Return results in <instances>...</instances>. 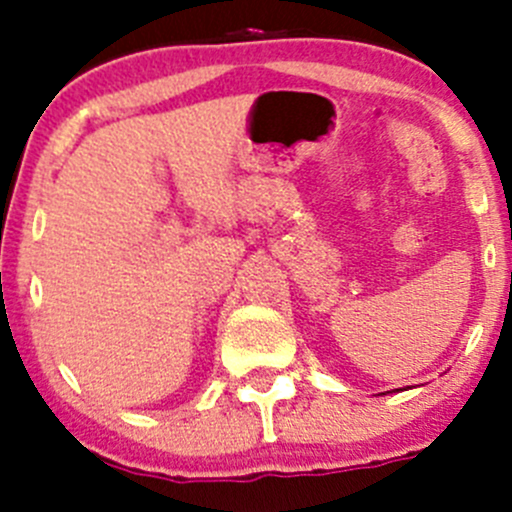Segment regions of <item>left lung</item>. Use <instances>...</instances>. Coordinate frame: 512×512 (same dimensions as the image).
Here are the masks:
<instances>
[{
    "label": "left lung",
    "instance_id": "obj_1",
    "mask_svg": "<svg viewBox=\"0 0 512 512\" xmlns=\"http://www.w3.org/2000/svg\"><path fill=\"white\" fill-rule=\"evenodd\" d=\"M396 391H399V389H396Z\"/></svg>",
    "mask_w": 512,
    "mask_h": 512
}]
</instances>
